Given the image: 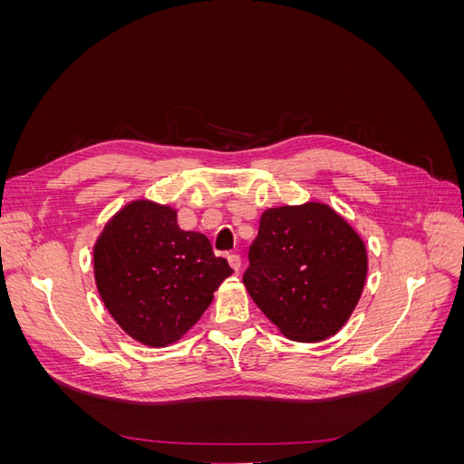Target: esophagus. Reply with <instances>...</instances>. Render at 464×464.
Segmentation results:
<instances>
[{
    "label": "esophagus",
    "mask_w": 464,
    "mask_h": 464,
    "mask_svg": "<svg viewBox=\"0 0 464 464\" xmlns=\"http://www.w3.org/2000/svg\"><path fill=\"white\" fill-rule=\"evenodd\" d=\"M228 263H230V266L234 271H240V266H242V257L237 256V254H230L228 256Z\"/></svg>",
    "instance_id": "esophagus-1"
}]
</instances>
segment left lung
Segmentation results:
<instances>
[{"mask_svg": "<svg viewBox=\"0 0 464 464\" xmlns=\"http://www.w3.org/2000/svg\"><path fill=\"white\" fill-rule=\"evenodd\" d=\"M366 276L360 234L333 207L307 201L261 215L244 285L286 339L319 343L344 327Z\"/></svg>", "mask_w": 464, "mask_h": 464, "instance_id": "8db88e82", "label": "left lung"}]
</instances>
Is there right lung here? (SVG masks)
<instances>
[{"mask_svg":"<svg viewBox=\"0 0 464 464\" xmlns=\"http://www.w3.org/2000/svg\"><path fill=\"white\" fill-rule=\"evenodd\" d=\"M92 265L110 315L131 339L152 348L179 341L232 275L205 234L181 230L178 210L150 199L130 201L106 222Z\"/></svg>","mask_w":464,"mask_h":464,"instance_id":"1","label":"right lung"}]
</instances>
